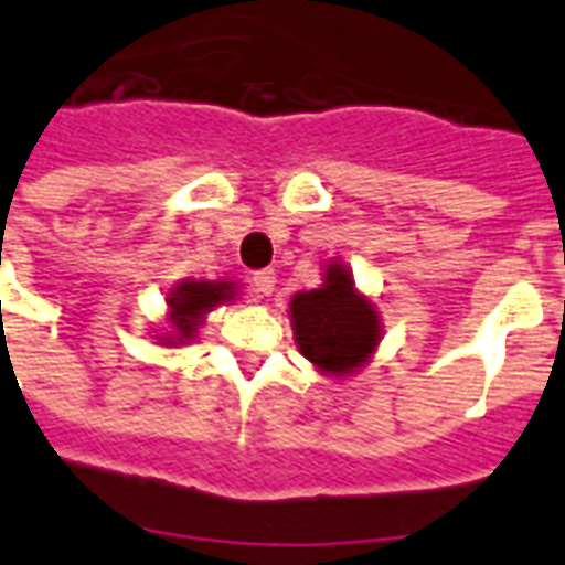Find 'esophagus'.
Listing matches in <instances>:
<instances>
[{
    "label": "esophagus",
    "mask_w": 565,
    "mask_h": 565,
    "mask_svg": "<svg viewBox=\"0 0 565 565\" xmlns=\"http://www.w3.org/2000/svg\"><path fill=\"white\" fill-rule=\"evenodd\" d=\"M274 286H277L274 270H256L253 274V295L256 297H270L274 295Z\"/></svg>",
    "instance_id": "34e87169"
}]
</instances>
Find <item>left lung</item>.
I'll return each instance as SVG.
<instances>
[{
  "mask_svg": "<svg viewBox=\"0 0 565 565\" xmlns=\"http://www.w3.org/2000/svg\"><path fill=\"white\" fill-rule=\"evenodd\" d=\"M288 321L300 356L330 380L360 374L383 342L377 300L356 288L353 270L339 259L323 262L321 286L291 295Z\"/></svg>",
  "mask_w": 565,
  "mask_h": 565,
  "instance_id": "obj_1",
  "label": "left lung"
}]
</instances>
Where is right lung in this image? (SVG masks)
Returning <instances> with one entry per match:
<instances>
[{"label":"right lung","mask_w":565,"mask_h":565,"mask_svg":"<svg viewBox=\"0 0 565 565\" xmlns=\"http://www.w3.org/2000/svg\"><path fill=\"white\" fill-rule=\"evenodd\" d=\"M242 286L230 277L221 279H179L177 286L168 288L164 295V327H161L152 339L161 348H185V344L196 342L200 327L205 323L209 312H214L217 306H230L238 300Z\"/></svg>","instance_id":"obj_1"}]
</instances>
